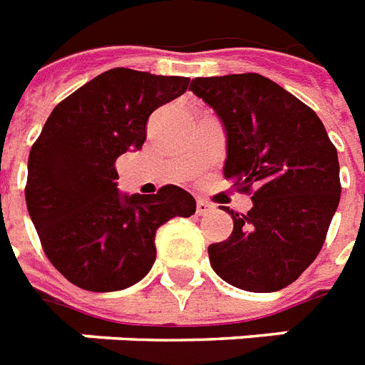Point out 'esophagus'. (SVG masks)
<instances>
[{
  "label": "esophagus",
  "instance_id": "34e87169",
  "mask_svg": "<svg viewBox=\"0 0 365 365\" xmlns=\"http://www.w3.org/2000/svg\"><path fill=\"white\" fill-rule=\"evenodd\" d=\"M214 207L210 205L208 201H205V199H197V214L199 216H207L208 212H212Z\"/></svg>",
  "mask_w": 365,
  "mask_h": 365
}]
</instances>
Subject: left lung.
Here are the masks:
<instances>
[{"instance_id": "8db88e82", "label": "left lung", "mask_w": 365, "mask_h": 365, "mask_svg": "<svg viewBox=\"0 0 365 365\" xmlns=\"http://www.w3.org/2000/svg\"><path fill=\"white\" fill-rule=\"evenodd\" d=\"M189 90L226 128L224 176L252 195L210 266L250 293L287 287L316 260L341 199L337 149L312 108L257 72L195 78Z\"/></svg>"}]
</instances>
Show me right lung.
<instances>
[{"label": "right lung", "mask_w": 365, "mask_h": 365, "mask_svg": "<svg viewBox=\"0 0 365 365\" xmlns=\"http://www.w3.org/2000/svg\"><path fill=\"white\" fill-rule=\"evenodd\" d=\"M189 78L132 68L103 72L53 108L28 157L24 195L49 262L76 287L120 291L157 258L155 235L195 214L193 195L164 185L120 195L116 158L141 149L153 110L185 93Z\"/></svg>", "instance_id": "add662e5"}]
</instances>
